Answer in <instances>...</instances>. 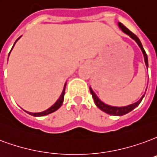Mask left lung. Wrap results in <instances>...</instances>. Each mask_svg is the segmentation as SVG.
Masks as SVG:
<instances>
[{
  "label": "left lung",
  "instance_id": "left-lung-1",
  "mask_svg": "<svg viewBox=\"0 0 157 157\" xmlns=\"http://www.w3.org/2000/svg\"><path fill=\"white\" fill-rule=\"evenodd\" d=\"M119 26H120V28L123 31V32H125L126 34H127L128 36L132 37L133 40H135L136 41V43L138 44V46H140V48L141 49L142 52H143V55H144V59H145V62H146V65H147V67H148V59H147V55L146 52H145V50H144L143 46H142V44L140 42V40H139V38H138L136 35L132 32V31H130L128 28H126L125 25H123L122 23L119 22ZM90 91L91 95H92V97H93L94 101H95V104L96 105V106L101 109L102 111H104L105 113H107L109 115H112V116H123V115H126L127 113H129L130 111H132L133 109L136 107L139 104H140L142 99H143V97L145 95L142 96V97L140 98L138 101H136L134 104H132V105H126V106H123V107H116V106H111V105H108L105 103H103V102L101 101V100L96 96V95L94 93V91L92 90V89L90 87Z\"/></svg>",
  "mask_w": 157,
  "mask_h": 157
}]
</instances>
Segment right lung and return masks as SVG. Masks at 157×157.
Wrapping results in <instances>:
<instances>
[{"instance_id":"add662e5","label":"right lung","mask_w":157,"mask_h":157,"mask_svg":"<svg viewBox=\"0 0 157 157\" xmlns=\"http://www.w3.org/2000/svg\"><path fill=\"white\" fill-rule=\"evenodd\" d=\"M17 40H18V39H17ZM66 85L67 84H65L64 90L63 91H62V94H61V96H60V98H59V99L57 100V101L56 102L55 104L52 105V106H51L49 109H47L46 111H42V112H39V113H31V112H27V113L31 115V116H34V117H43V116H46V115L51 114L52 112H54V111H56V110H58L59 108L61 107V105H62V103H63L64 95H65V90H66Z\"/></svg>"}]
</instances>
